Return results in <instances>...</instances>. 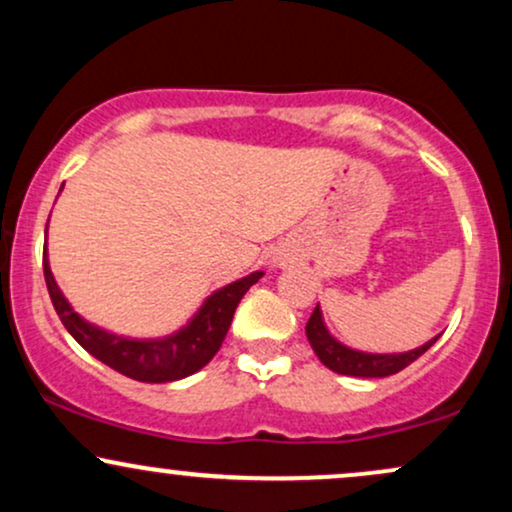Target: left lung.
<instances>
[{
    "label": "left lung",
    "mask_w": 512,
    "mask_h": 512,
    "mask_svg": "<svg viewBox=\"0 0 512 512\" xmlns=\"http://www.w3.org/2000/svg\"><path fill=\"white\" fill-rule=\"evenodd\" d=\"M305 334H308V342L313 346L317 358L327 368L339 375H354V378H385V375H395L399 370L407 368L409 363H414L421 354H426L438 339H431V342H426L414 351H407V354H363V351L346 349L344 344L330 337V332L322 325L320 308H315L313 315H310L308 325H305Z\"/></svg>",
    "instance_id": "8db88e82"
}]
</instances>
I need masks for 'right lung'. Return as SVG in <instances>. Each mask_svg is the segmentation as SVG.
<instances>
[{"label": "right lung", "instance_id": "1", "mask_svg": "<svg viewBox=\"0 0 512 512\" xmlns=\"http://www.w3.org/2000/svg\"><path fill=\"white\" fill-rule=\"evenodd\" d=\"M43 272L52 305H55L67 332L84 346L88 354L96 356L98 361H103L117 373L139 380V383H173V380L187 378V375L207 366L226 339L240 298L262 276V272H255L236 281V284H228L226 289L216 291L202 305L195 320L173 337L158 339V342H134V339L115 337V334L98 330L74 313L72 305L64 301L62 291L57 289L55 279H52L45 250Z\"/></svg>", "mask_w": 512, "mask_h": 512}]
</instances>
